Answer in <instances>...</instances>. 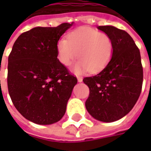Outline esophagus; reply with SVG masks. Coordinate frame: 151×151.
I'll return each instance as SVG.
<instances>
[{"instance_id": "esophagus-1", "label": "esophagus", "mask_w": 151, "mask_h": 151, "mask_svg": "<svg viewBox=\"0 0 151 151\" xmlns=\"http://www.w3.org/2000/svg\"><path fill=\"white\" fill-rule=\"evenodd\" d=\"M78 82H81L83 81V78H81V77H78Z\"/></svg>"}]
</instances>
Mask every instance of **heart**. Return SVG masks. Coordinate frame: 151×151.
I'll use <instances>...</instances> for the list:
<instances>
[{
	"mask_svg": "<svg viewBox=\"0 0 151 151\" xmlns=\"http://www.w3.org/2000/svg\"><path fill=\"white\" fill-rule=\"evenodd\" d=\"M58 59L63 66H69L78 57L80 59L72 71L81 74L103 70L110 63L114 43L110 36L89 27H81L71 32L68 39L63 37L57 43Z\"/></svg>",
	"mask_w": 151,
	"mask_h": 151,
	"instance_id": "heart-1",
	"label": "heart"
}]
</instances>
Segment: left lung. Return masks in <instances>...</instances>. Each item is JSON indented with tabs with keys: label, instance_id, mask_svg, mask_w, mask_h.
Here are the masks:
<instances>
[{
	"label": "left lung",
	"instance_id": "8db88e82",
	"mask_svg": "<svg viewBox=\"0 0 151 151\" xmlns=\"http://www.w3.org/2000/svg\"><path fill=\"white\" fill-rule=\"evenodd\" d=\"M97 28L112 39L114 52L100 73L83 79L90 90L85 107L95 119L116 122L130 112L141 93L143 73L140 52L124 30L113 26Z\"/></svg>",
	"mask_w": 151,
	"mask_h": 151
}]
</instances>
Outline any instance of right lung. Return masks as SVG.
<instances>
[{"label": "right lung", "mask_w": 151, "mask_h": 151, "mask_svg": "<svg viewBox=\"0 0 151 151\" xmlns=\"http://www.w3.org/2000/svg\"><path fill=\"white\" fill-rule=\"evenodd\" d=\"M72 23L34 27L22 33L8 56V88L17 110L29 122L52 124L65 114L75 77L59 62L57 43Z\"/></svg>", "instance_id": "right-lung-1"}]
</instances>
